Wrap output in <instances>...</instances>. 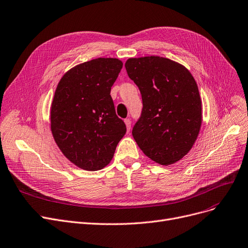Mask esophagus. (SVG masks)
<instances>
[{"label":"esophagus","instance_id":"1","mask_svg":"<svg viewBox=\"0 0 248 248\" xmlns=\"http://www.w3.org/2000/svg\"><path fill=\"white\" fill-rule=\"evenodd\" d=\"M124 124H125V125H126L127 132H130V130H131V124H132V122H131L130 118H125V120H124Z\"/></svg>","mask_w":248,"mask_h":248}]
</instances>
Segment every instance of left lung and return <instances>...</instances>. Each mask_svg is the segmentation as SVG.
<instances>
[{
	"label": "left lung",
	"mask_w": 248,
	"mask_h": 248,
	"mask_svg": "<svg viewBox=\"0 0 248 248\" xmlns=\"http://www.w3.org/2000/svg\"><path fill=\"white\" fill-rule=\"evenodd\" d=\"M124 67L143 101L132 132L135 141L156 163H175L195 144L202 124L195 79L182 64L161 57L128 59Z\"/></svg>",
	"instance_id": "1"
}]
</instances>
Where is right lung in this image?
I'll use <instances>...</instances> for the list:
<instances>
[{
  "mask_svg": "<svg viewBox=\"0 0 248 248\" xmlns=\"http://www.w3.org/2000/svg\"><path fill=\"white\" fill-rule=\"evenodd\" d=\"M122 68L117 59H95L71 69L57 87L51 133L62 154L82 169L105 167L126 132L110 96Z\"/></svg>",
  "mask_w": 248,
  "mask_h": 248,
  "instance_id": "obj_1",
  "label": "right lung"
}]
</instances>
